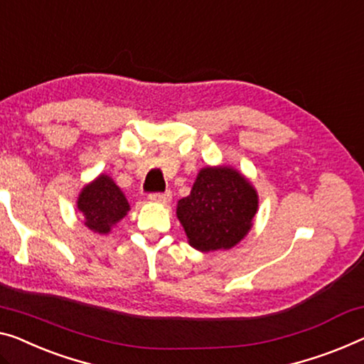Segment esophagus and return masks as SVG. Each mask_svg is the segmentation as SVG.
<instances>
[{"label":"esophagus","mask_w":364,"mask_h":364,"mask_svg":"<svg viewBox=\"0 0 364 364\" xmlns=\"http://www.w3.org/2000/svg\"><path fill=\"white\" fill-rule=\"evenodd\" d=\"M150 200H155V203H170L171 199V193L165 191V193H151L149 196Z\"/></svg>","instance_id":"obj_1"}]
</instances>
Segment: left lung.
<instances>
[{
  "label": "left lung",
  "mask_w": 364,
  "mask_h": 364,
  "mask_svg": "<svg viewBox=\"0 0 364 364\" xmlns=\"http://www.w3.org/2000/svg\"><path fill=\"white\" fill-rule=\"evenodd\" d=\"M258 209L252 183L230 166H205L176 215L189 245L199 252L229 250L250 232Z\"/></svg>",
  "instance_id": "left-lung-1"
}]
</instances>
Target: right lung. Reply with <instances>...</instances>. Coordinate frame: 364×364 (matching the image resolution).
Masks as SVG:
<instances>
[{
  "instance_id": "obj_1",
  "label": "right lung",
  "mask_w": 364,
  "mask_h": 364,
  "mask_svg": "<svg viewBox=\"0 0 364 364\" xmlns=\"http://www.w3.org/2000/svg\"><path fill=\"white\" fill-rule=\"evenodd\" d=\"M78 210L85 217V225L97 234H109L111 227L126 217L130 205L121 188L107 175H100L81 189Z\"/></svg>"
}]
</instances>
